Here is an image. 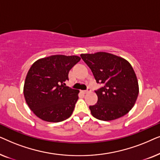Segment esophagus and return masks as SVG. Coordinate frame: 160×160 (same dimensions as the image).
<instances>
[{"mask_svg":"<svg viewBox=\"0 0 160 160\" xmlns=\"http://www.w3.org/2000/svg\"><path fill=\"white\" fill-rule=\"evenodd\" d=\"M91 91V89H89V88H88L87 89V90H84V91H82V92L84 93V94H87V93H88V92H89Z\"/></svg>","mask_w":160,"mask_h":160,"instance_id":"obj_1","label":"esophagus"}]
</instances>
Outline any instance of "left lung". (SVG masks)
I'll return each instance as SVG.
<instances>
[{
    "mask_svg": "<svg viewBox=\"0 0 160 160\" xmlns=\"http://www.w3.org/2000/svg\"><path fill=\"white\" fill-rule=\"evenodd\" d=\"M81 58L92 72L101 88L95 90L98 102L89 106L92 115L102 121L123 117L130 111L138 95L134 70L124 59L107 52L82 54Z\"/></svg>",
    "mask_w": 160,
    "mask_h": 160,
    "instance_id": "8db88e82",
    "label": "left lung"
}]
</instances>
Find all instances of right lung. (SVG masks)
<instances>
[{
    "label": "right lung",
    "instance_id": "1",
    "mask_svg": "<svg viewBox=\"0 0 160 160\" xmlns=\"http://www.w3.org/2000/svg\"><path fill=\"white\" fill-rule=\"evenodd\" d=\"M78 56L52 55L36 61L28 72L24 96L35 115L49 122L71 117L79 91L65 86L68 73L80 61Z\"/></svg>",
    "mask_w": 160,
    "mask_h": 160
}]
</instances>
